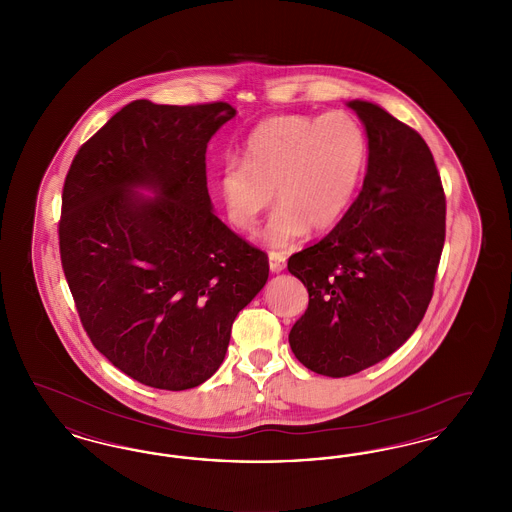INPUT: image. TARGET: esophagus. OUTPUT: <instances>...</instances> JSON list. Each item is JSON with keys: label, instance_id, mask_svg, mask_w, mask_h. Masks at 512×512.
Here are the masks:
<instances>
[{"label": "esophagus", "instance_id": "1", "mask_svg": "<svg viewBox=\"0 0 512 512\" xmlns=\"http://www.w3.org/2000/svg\"><path fill=\"white\" fill-rule=\"evenodd\" d=\"M268 267L272 272H282L286 268V255L280 251H270L268 253Z\"/></svg>", "mask_w": 512, "mask_h": 512}]
</instances>
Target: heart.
<instances>
[{
  "mask_svg": "<svg viewBox=\"0 0 512 512\" xmlns=\"http://www.w3.org/2000/svg\"><path fill=\"white\" fill-rule=\"evenodd\" d=\"M228 159L219 188L230 224L249 234L276 194L263 242L286 249L309 230L326 232L353 205L368 165V138L347 111L322 117L280 115L257 124Z\"/></svg>",
  "mask_w": 512,
  "mask_h": 512,
  "instance_id": "b5f03b06",
  "label": "heart"
}]
</instances>
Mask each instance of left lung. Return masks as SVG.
Returning a JSON list of instances; mask_svg holds the SVG:
<instances>
[{"label": "left lung", "instance_id": "left-lung-1", "mask_svg": "<svg viewBox=\"0 0 512 512\" xmlns=\"http://www.w3.org/2000/svg\"><path fill=\"white\" fill-rule=\"evenodd\" d=\"M365 124L363 190L288 270L309 292L290 347L309 370L343 378L390 357L424 317L445 242V194L432 151L376 103H347Z\"/></svg>", "mask_w": 512, "mask_h": 512}]
</instances>
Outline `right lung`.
I'll return each instance as SVG.
<instances>
[{"label":"right lung","instance_id":"right-lung-1","mask_svg":"<svg viewBox=\"0 0 512 512\" xmlns=\"http://www.w3.org/2000/svg\"><path fill=\"white\" fill-rule=\"evenodd\" d=\"M232 117L222 101L136 99L65 178L59 249L78 317L101 355L157 390L209 380L267 284V253L213 213L207 190V144Z\"/></svg>","mask_w":512,"mask_h":512}]
</instances>
